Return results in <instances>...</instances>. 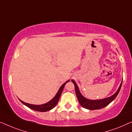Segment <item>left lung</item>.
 <instances>
[{
    "mask_svg": "<svg viewBox=\"0 0 132 132\" xmlns=\"http://www.w3.org/2000/svg\"><path fill=\"white\" fill-rule=\"evenodd\" d=\"M72 82L73 83L74 85H75L76 95L77 96L79 104H80L83 108L90 109V110H95V109H102L104 107L106 106L107 105H108L111 102L114 101V100L116 99L118 93H119L120 89H121L122 85L121 82L119 88L118 89V90L117 91V92L114 94V95L111 96V97L106 98V99H104L94 100V101H93V100L87 99L86 98L83 97V96L81 95L80 92H79L78 87L77 84H76V82H75V81L72 79Z\"/></svg>",
    "mask_w": 132,
    "mask_h": 132,
    "instance_id": "left-lung-1",
    "label": "left lung"
}]
</instances>
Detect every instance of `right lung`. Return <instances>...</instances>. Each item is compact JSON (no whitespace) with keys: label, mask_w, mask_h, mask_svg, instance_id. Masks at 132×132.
Wrapping results in <instances>:
<instances>
[{"label":"right lung","mask_w":132,"mask_h":132,"mask_svg":"<svg viewBox=\"0 0 132 132\" xmlns=\"http://www.w3.org/2000/svg\"><path fill=\"white\" fill-rule=\"evenodd\" d=\"M69 81V80L66 81V82H64V84L61 86L60 89H59V90L58 91V92H57V93L56 94V95L55 96V97H54L53 99L51 100L50 102H48V103L44 104V105H31V104L24 102L21 101V100H20V101H21V102L23 103L24 105L26 106L29 107V108L33 109V110L34 111H40V112H46V111L51 110V109H53V108H54L55 106H56L57 103H58L59 99H60V97L61 96V94H62L63 90L64 88V85H65L66 83L68 82Z\"/></svg>","instance_id":"right-lung-1"}]
</instances>
